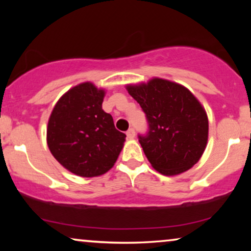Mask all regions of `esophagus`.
I'll use <instances>...</instances> for the list:
<instances>
[{
  "label": "esophagus",
  "instance_id": "obj_1",
  "mask_svg": "<svg viewBox=\"0 0 251 251\" xmlns=\"http://www.w3.org/2000/svg\"><path fill=\"white\" fill-rule=\"evenodd\" d=\"M135 129L133 128H130L128 131H126V137H128V138H130V139H132V138H135Z\"/></svg>",
  "mask_w": 251,
  "mask_h": 251
}]
</instances>
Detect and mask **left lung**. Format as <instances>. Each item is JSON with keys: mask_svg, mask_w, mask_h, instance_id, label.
<instances>
[{"mask_svg": "<svg viewBox=\"0 0 251 251\" xmlns=\"http://www.w3.org/2000/svg\"><path fill=\"white\" fill-rule=\"evenodd\" d=\"M126 90L146 115L149 131L138 139L154 169L174 176L193 167L204 152L209 130L207 113L194 95L157 77Z\"/></svg>", "mask_w": 251, "mask_h": 251, "instance_id": "1", "label": "left lung"}]
</instances>
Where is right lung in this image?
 <instances>
[{
  "label": "right lung",
  "mask_w": 251,
  "mask_h": 251,
  "mask_svg": "<svg viewBox=\"0 0 251 251\" xmlns=\"http://www.w3.org/2000/svg\"><path fill=\"white\" fill-rule=\"evenodd\" d=\"M105 91L90 82L72 88L60 97L47 129L49 150L64 168L81 177L107 173L118 160L126 135L115 129L101 107Z\"/></svg>",
  "instance_id": "right-lung-1"
}]
</instances>
